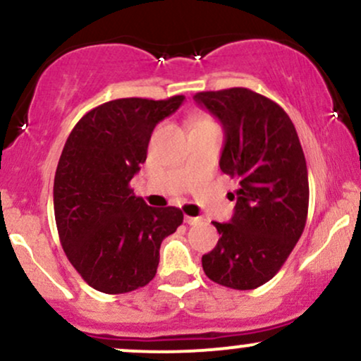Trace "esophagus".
I'll list each match as a JSON object with an SVG mask.
<instances>
[{
  "mask_svg": "<svg viewBox=\"0 0 361 361\" xmlns=\"http://www.w3.org/2000/svg\"><path fill=\"white\" fill-rule=\"evenodd\" d=\"M185 222L188 224V226H193V224L198 222V217H190V215H185Z\"/></svg>",
  "mask_w": 361,
  "mask_h": 361,
  "instance_id": "obj_1",
  "label": "esophagus"
}]
</instances>
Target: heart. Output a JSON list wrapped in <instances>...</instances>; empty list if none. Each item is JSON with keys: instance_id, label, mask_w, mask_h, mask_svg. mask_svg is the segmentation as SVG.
Listing matches in <instances>:
<instances>
[{"instance_id": "b5f03b06", "label": "heart", "mask_w": 361, "mask_h": 361, "mask_svg": "<svg viewBox=\"0 0 361 361\" xmlns=\"http://www.w3.org/2000/svg\"><path fill=\"white\" fill-rule=\"evenodd\" d=\"M198 122H209V120H198Z\"/></svg>"}]
</instances>
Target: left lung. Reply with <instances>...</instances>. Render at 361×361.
Wrapping results in <instances>:
<instances>
[{
  "label": "left lung",
  "instance_id": "obj_1",
  "mask_svg": "<svg viewBox=\"0 0 361 361\" xmlns=\"http://www.w3.org/2000/svg\"><path fill=\"white\" fill-rule=\"evenodd\" d=\"M193 100L221 120L222 173L238 178L234 215L212 222L217 246L202 256L205 275L235 290L258 288L279 273L304 233L309 176L299 135L279 103L247 88L202 91Z\"/></svg>",
  "mask_w": 361,
  "mask_h": 361
}]
</instances>
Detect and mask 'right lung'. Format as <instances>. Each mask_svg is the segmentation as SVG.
<instances>
[{"label":"right lung","instance_id":"obj_1","mask_svg":"<svg viewBox=\"0 0 361 361\" xmlns=\"http://www.w3.org/2000/svg\"><path fill=\"white\" fill-rule=\"evenodd\" d=\"M120 98L90 110L66 140L54 178V214L68 259L103 293H126L154 279L164 238L183 222L176 207L154 209L130 188L152 130L183 103Z\"/></svg>","mask_w":361,"mask_h":361}]
</instances>
